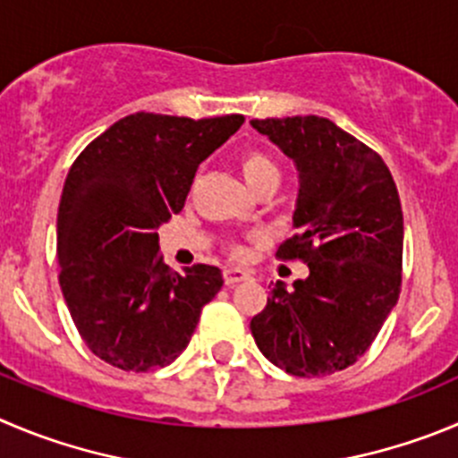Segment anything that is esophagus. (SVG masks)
<instances>
[{
  "mask_svg": "<svg viewBox=\"0 0 458 458\" xmlns=\"http://www.w3.org/2000/svg\"><path fill=\"white\" fill-rule=\"evenodd\" d=\"M224 280H225V284H228V287H234V284H239V282L250 280V273L243 271V268H225Z\"/></svg>",
  "mask_w": 458,
  "mask_h": 458,
  "instance_id": "1",
  "label": "esophagus"
}]
</instances>
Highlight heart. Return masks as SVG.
<instances>
[{
  "instance_id": "1",
  "label": "heart",
  "mask_w": 458,
  "mask_h": 458,
  "mask_svg": "<svg viewBox=\"0 0 458 458\" xmlns=\"http://www.w3.org/2000/svg\"><path fill=\"white\" fill-rule=\"evenodd\" d=\"M239 165H242V174L246 178V182L250 185V190L255 185H259L262 181H267V178H280L276 162L268 156H264L262 151H246L242 156V160H239ZM233 253L243 255V249H233Z\"/></svg>"
}]
</instances>
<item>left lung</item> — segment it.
Listing matches in <instances>:
<instances>
[{
    "mask_svg": "<svg viewBox=\"0 0 458 458\" xmlns=\"http://www.w3.org/2000/svg\"><path fill=\"white\" fill-rule=\"evenodd\" d=\"M298 169L292 239L305 280L271 289L250 332L264 357L298 377L352 366L382 330L403 284V205L382 157L326 117L253 119Z\"/></svg>",
    "mask_w": 458,
    "mask_h": 458,
    "instance_id": "8db88e82",
    "label": "left lung"
}]
</instances>
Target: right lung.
Listing matches in <instances>:
<instances>
[{
    "instance_id": "1",
    "label": "right lung",
    "mask_w": 458,
    "mask_h": 458,
    "mask_svg": "<svg viewBox=\"0 0 458 458\" xmlns=\"http://www.w3.org/2000/svg\"><path fill=\"white\" fill-rule=\"evenodd\" d=\"M242 123V114L135 113L72 165L58 205V280L81 339L106 364L135 373L171 364L224 287L216 267L171 271L157 255V228L181 212L200 162Z\"/></svg>"
}]
</instances>
